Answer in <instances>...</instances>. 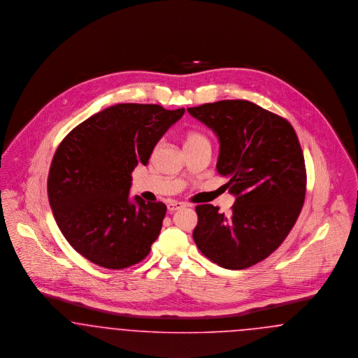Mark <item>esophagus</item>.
<instances>
[{
    "label": "esophagus",
    "mask_w": 358,
    "mask_h": 358,
    "mask_svg": "<svg viewBox=\"0 0 358 358\" xmlns=\"http://www.w3.org/2000/svg\"><path fill=\"white\" fill-rule=\"evenodd\" d=\"M167 207H169V211H170V213H173V211H176V210H179V208L186 207V204H185V203L173 201V202L169 203V204H167Z\"/></svg>",
    "instance_id": "esophagus-1"
}]
</instances>
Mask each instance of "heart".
<instances>
[{
	"label": "heart",
	"instance_id": "heart-1",
	"mask_svg": "<svg viewBox=\"0 0 358 358\" xmlns=\"http://www.w3.org/2000/svg\"><path fill=\"white\" fill-rule=\"evenodd\" d=\"M199 139H204V136L201 135V134H198V132H189V134L187 135L186 144H188V143H194V141H196V140Z\"/></svg>",
	"mask_w": 358,
	"mask_h": 358
}]
</instances>
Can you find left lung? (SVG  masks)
Instances as JSON below:
<instances>
[{
    "label": "left lung",
    "instance_id": "1",
    "mask_svg": "<svg viewBox=\"0 0 358 358\" xmlns=\"http://www.w3.org/2000/svg\"><path fill=\"white\" fill-rule=\"evenodd\" d=\"M220 143L217 170L236 196L230 214L195 207L192 238L214 264L248 268L266 259L292 231L306 194L305 159L285 117L248 100H220L187 108Z\"/></svg>",
    "mask_w": 358,
    "mask_h": 358
}]
</instances>
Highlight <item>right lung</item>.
Masks as SVG:
<instances>
[{
	"label": "right lung",
	"instance_id": "add662e5",
	"mask_svg": "<svg viewBox=\"0 0 358 358\" xmlns=\"http://www.w3.org/2000/svg\"><path fill=\"white\" fill-rule=\"evenodd\" d=\"M185 113L124 103L75 127L57 147L48 175L53 217L73 249L97 266L120 270L141 262L162 230L167 206L129 202L131 173Z\"/></svg>",
	"mask_w": 358,
	"mask_h": 358
}]
</instances>
